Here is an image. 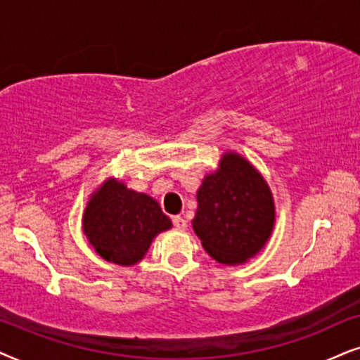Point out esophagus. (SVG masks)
Listing matches in <instances>:
<instances>
[{
	"label": "esophagus",
	"mask_w": 360,
	"mask_h": 360,
	"mask_svg": "<svg viewBox=\"0 0 360 360\" xmlns=\"http://www.w3.org/2000/svg\"><path fill=\"white\" fill-rule=\"evenodd\" d=\"M172 222H174V227L177 230H186V227H188V222L183 217H179V215H176L174 219H172Z\"/></svg>",
	"instance_id": "1"
}]
</instances>
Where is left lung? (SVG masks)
Segmentation results:
<instances>
[{"label":"left lung","mask_w":360,"mask_h":360,"mask_svg":"<svg viewBox=\"0 0 360 360\" xmlns=\"http://www.w3.org/2000/svg\"><path fill=\"white\" fill-rule=\"evenodd\" d=\"M193 229L204 250L222 265H242L270 240L276 210L271 189L247 158L225 151L199 186Z\"/></svg>","instance_id":"8db88e82"}]
</instances>
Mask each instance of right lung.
Returning <instances> with one entry per match:
<instances>
[{"label":"right lung","instance_id":"add662e5","mask_svg":"<svg viewBox=\"0 0 360 360\" xmlns=\"http://www.w3.org/2000/svg\"><path fill=\"white\" fill-rule=\"evenodd\" d=\"M171 227L158 200L113 176L90 194L82 215V230L94 250L120 266L140 263L158 233Z\"/></svg>","mask_w":360,"mask_h":360}]
</instances>
